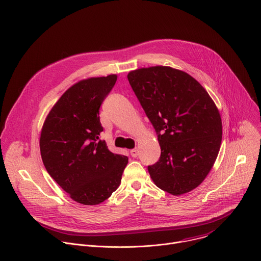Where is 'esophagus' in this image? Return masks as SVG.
<instances>
[{"label": "esophagus", "mask_w": 261, "mask_h": 261, "mask_svg": "<svg viewBox=\"0 0 261 261\" xmlns=\"http://www.w3.org/2000/svg\"><path fill=\"white\" fill-rule=\"evenodd\" d=\"M130 155L133 157V158H136L138 156V150L137 148H133V150L130 151Z\"/></svg>", "instance_id": "obj_1"}]
</instances>
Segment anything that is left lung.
Segmentation results:
<instances>
[{"label":"left lung","mask_w":261,"mask_h":261,"mask_svg":"<svg viewBox=\"0 0 261 261\" xmlns=\"http://www.w3.org/2000/svg\"><path fill=\"white\" fill-rule=\"evenodd\" d=\"M127 77L158 135L160 159L147 166L153 181L176 196L192 191L220 150L222 121L215 102L195 79L171 67L140 68Z\"/></svg>","instance_id":"left-lung-1"}]
</instances>
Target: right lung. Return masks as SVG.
<instances>
[{
	"mask_svg": "<svg viewBox=\"0 0 261 261\" xmlns=\"http://www.w3.org/2000/svg\"><path fill=\"white\" fill-rule=\"evenodd\" d=\"M118 76L91 77L69 88L43 124L40 152L49 175L85 205L106 200L121 184L128 157L111 153L100 139L99 109Z\"/></svg>",
	"mask_w": 261,
	"mask_h": 261,
	"instance_id": "add662e5",
	"label": "right lung"
}]
</instances>
